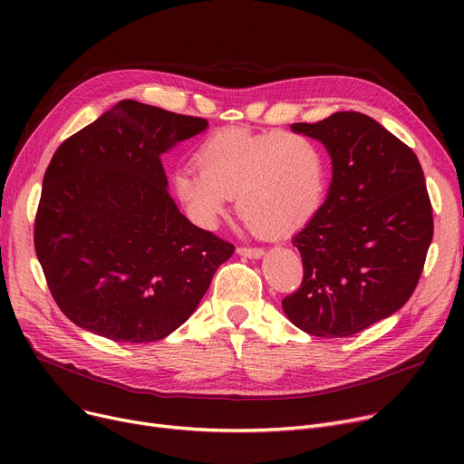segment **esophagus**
<instances>
[{
	"label": "esophagus",
	"mask_w": 464,
	"mask_h": 464,
	"mask_svg": "<svg viewBox=\"0 0 464 464\" xmlns=\"http://www.w3.org/2000/svg\"><path fill=\"white\" fill-rule=\"evenodd\" d=\"M237 254L242 257H248V259H259L263 257V250L261 248H237Z\"/></svg>",
	"instance_id": "obj_1"
}]
</instances>
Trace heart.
Instances as JSON below:
<instances>
[{"label": "heart", "mask_w": 464, "mask_h": 464, "mask_svg": "<svg viewBox=\"0 0 464 464\" xmlns=\"http://www.w3.org/2000/svg\"><path fill=\"white\" fill-rule=\"evenodd\" d=\"M198 170L179 169L173 191L191 222L216 229L237 195L238 214L263 237H285L318 214L327 191V158L301 133L224 130L195 154Z\"/></svg>", "instance_id": "1"}]
</instances>
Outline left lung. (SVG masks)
Here are the masks:
<instances>
[{
  "mask_svg": "<svg viewBox=\"0 0 464 464\" xmlns=\"http://www.w3.org/2000/svg\"><path fill=\"white\" fill-rule=\"evenodd\" d=\"M291 131L325 146L333 177L325 203L294 237L304 276L282 308L308 334L352 336L395 314L418 285L432 240L423 169L361 112L297 121Z\"/></svg>",
  "mask_w": 464,
  "mask_h": 464,
  "instance_id": "obj_1",
  "label": "left lung"
}]
</instances>
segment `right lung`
I'll use <instances>...</instances> for the list:
<instances>
[{"label": "right lung", "mask_w": 464, "mask_h": 464, "mask_svg": "<svg viewBox=\"0 0 464 464\" xmlns=\"http://www.w3.org/2000/svg\"><path fill=\"white\" fill-rule=\"evenodd\" d=\"M208 128L118 102L46 167L35 254L67 318L116 343H154L198 310L235 248L193 226L169 195L161 154Z\"/></svg>", "instance_id": "obj_1"}]
</instances>
